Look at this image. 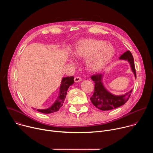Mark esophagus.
Wrapping results in <instances>:
<instances>
[{"label":"esophagus","mask_w":153,"mask_h":153,"mask_svg":"<svg viewBox=\"0 0 153 153\" xmlns=\"http://www.w3.org/2000/svg\"><path fill=\"white\" fill-rule=\"evenodd\" d=\"M74 81H75V82H79L82 81V79L80 77L77 76L76 77H74Z\"/></svg>","instance_id":"obj_1"}]
</instances>
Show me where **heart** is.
<instances>
[{"label":"heart","instance_id":"heart-1","mask_svg":"<svg viewBox=\"0 0 153 153\" xmlns=\"http://www.w3.org/2000/svg\"><path fill=\"white\" fill-rule=\"evenodd\" d=\"M73 54L77 58L86 59V67L93 71L104 68L114 54V48L105 41L82 39L77 42ZM73 63V60H71Z\"/></svg>","mask_w":153,"mask_h":153}]
</instances>
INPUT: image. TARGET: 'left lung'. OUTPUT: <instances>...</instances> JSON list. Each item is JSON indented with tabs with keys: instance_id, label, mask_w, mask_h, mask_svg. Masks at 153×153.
Wrapping results in <instances>:
<instances>
[{
	"instance_id": "obj_1",
	"label": "left lung",
	"mask_w": 153,
	"mask_h": 153,
	"mask_svg": "<svg viewBox=\"0 0 153 153\" xmlns=\"http://www.w3.org/2000/svg\"><path fill=\"white\" fill-rule=\"evenodd\" d=\"M120 60H127L131 68L135 78L136 79V72L134 63L133 56L129 51L124 53L119 57ZM102 74H97L92 76L91 79L94 82V90L93 95L91 97L90 100L93 104L98 109L102 111L111 110L124 105L129 99L133 91V89L125 94L116 96L107 91L105 88L102 82Z\"/></svg>"
}]
</instances>
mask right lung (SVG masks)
I'll list each match as a JSON object with an SVG mask.
<instances>
[{"mask_svg": "<svg viewBox=\"0 0 153 153\" xmlns=\"http://www.w3.org/2000/svg\"><path fill=\"white\" fill-rule=\"evenodd\" d=\"M74 83V81L73 76L63 77L61 84H60L59 96L57 99L56 100L55 102L51 106H50L47 109H44V110L37 109V111L42 113H45V114H50V113H53L57 111L60 109V108L63 105V103L64 102L65 97H66L67 91H68V89L69 88L70 86L73 84ZM34 109V108H33V110Z\"/></svg>", "mask_w": 153, "mask_h": 153, "instance_id": "right-lung-1", "label": "right lung"}]
</instances>
